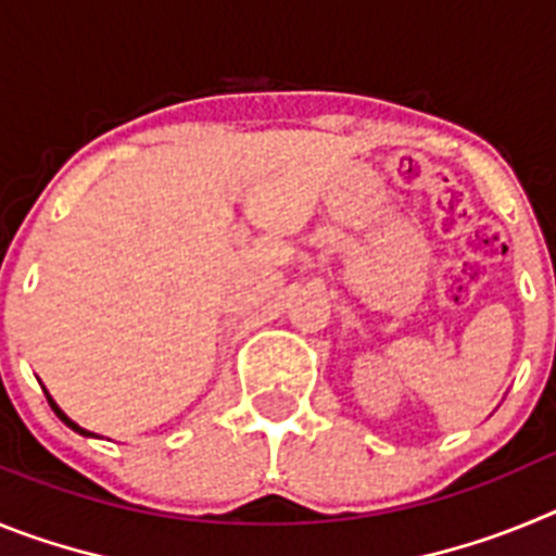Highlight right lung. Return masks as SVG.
Masks as SVG:
<instances>
[{
	"instance_id": "right-lung-1",
	"label": "right lung",
	"mask_w": 556,
	"mask_h": 556,
	"mask_svg": "<svg viewBox=\"0 0 556 556\" xmlns=\"http://www.w3.org/2000/svg\"><path fill=\"white\" fill-rule=\"evenodd\" d=\"M43 392H47V390H43ZM47 401H49V406H52V412H55V415L61 417V420H63V424L68 426V429L77 431V434H83V437H94V434H91V431H86V429H83V426H77L75 420H72V417H66V412H63L61 406H58L55 401H52V395H49V392H47Z\"/></svg>"
}]
</instances>
